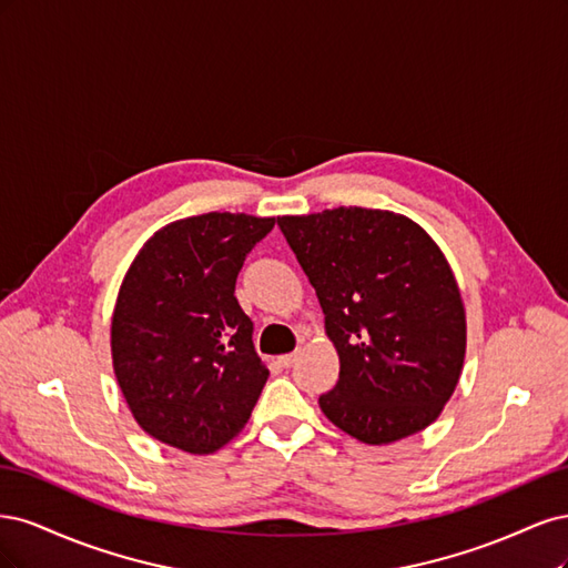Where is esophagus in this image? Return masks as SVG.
Wrapping results in <instances>:
<instances>
[{
	"label": "esophagus",
	"mask_w": 568,
	"mask_h": 568,
	"mask_svg": "<svg viewBox=\"0 0 568 568\" xmlns=\"http://www.w3.org/2000/svg\"><path fill=\"white\" fill-rule=\"evenodd\" d=\"M296 357H298L296 353H288V355H282V357H280V365H282V367H291V365H294V363H296Z\"/></svg>",
	"instance_id": "obj_1"
}]
</instances>
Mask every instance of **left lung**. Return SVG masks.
I'll use <instances>...</instances> for the list:
<instances>
[{"label": "left lung", "mask_w": 568, "mask_h": 568, "mask_svg": "<svg viewBox=\"0 0 568 568\" xmlns=\"http://www.w3.org/2000/svg\"><path fill=\"white\" fill-rule=\"evenodd\" d=\"M277 225L338 353V382L320 395L326 419L369 445L424 432L467 353V315L438 244L415 220L359 205L282 215Z\"/></svg>", "instance_id": "left-lung-1"}]
</instances>
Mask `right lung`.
<instances>
[{"mask_svg": "<svg viewBox=\"0 0 568 568\" xmlns=\"http://www.w3.org/2000/svg\"><path fill=\"white\" fill-rule=\"evenodd\" d=\"M274 217L203 213L161 227L134 255L111 317L113 372L134 422L209 455L246 426L267 382L234 284Z\"/></svg>", "mask_w": 568, "mask_h": 568, "instance_id": "right-lung-1", "label": "right lung"}]
</instances>
